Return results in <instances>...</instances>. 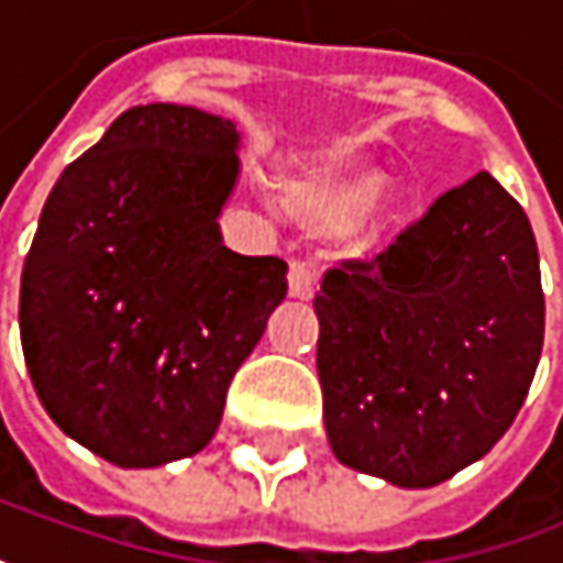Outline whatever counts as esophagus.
Wrapping results in <instances>:
<instances>
[{
	"label": "esophagus",
	"instance_id": "esophagus-1",
	"mask_svg": "<svg viewBox=\"0 0 563 563\" xmlns=\"http://www.w3.org/2000/svg\"><path fill=\"white\" fill-rule=\"evenodd\" d=\"M313 288H317L313 268L307 266L303 260H291V266H288V291H291V297L307 300V297H313Z\"/></svg>",
	"mask_w": 563,
	"mask_h": 563
}]
</instances>
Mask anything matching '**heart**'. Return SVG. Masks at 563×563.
Returning <instances> with one entry per match:
<instances>
[{"label": "heart", "mask_w": 563, "mask_h": 563, "mask_svg": "<svg viewBox=\"0 0 563 563\" xmlns=\"http://www.w3.org/2000/svg\"><path fill=\"white\" fill-rule=\"evenodd\" d=\"M379 189H383V177L377 170L335 167L307 184L291 186L288 209L310 231L332 234V231L352 228L354 221L374 206Z\"/></svg>", "instance_id": "1"}]
</instances>
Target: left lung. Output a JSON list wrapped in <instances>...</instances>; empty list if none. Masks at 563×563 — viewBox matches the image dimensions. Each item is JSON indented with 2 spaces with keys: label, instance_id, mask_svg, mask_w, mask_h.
Here are the masks:
<instances>
[{
  "label": "left lung",
  "instance_id": "obj_1",
  "mask_svg": "<svg viewBox=\"0 0 563 563\" xmlns=\"http://www.w3.org/2000/svg\"><path fill=\"white\" fill-rule=\"evenodd\" d=\"M325 434L339 463L431 488L514 424L545 339L539 246L488 170L313 297Z\"/></svg>",
  "mask_w": 563,
  "mask_h": 563
}]
</instances>
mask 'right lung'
<instances>
[{
  "mask_svg": "<svg viewBox=\"0 0 563 563\" xmlns=\"http://www.w3.org/2000/svg\"><path fill=\"white\" fill-rule=\"evenodd\" d=\"M238 139L196 107H129L43 206L21 272V349L46 415L107 463L199 453L288 295L285 260L221 243Z\"/></svg>",
  "mask_w": 563,
  "mask_h": 563,
  "instance_id": "obj_1",
  "label": "right lung"
}]
</instances>
